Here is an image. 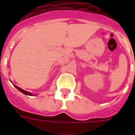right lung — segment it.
Here are the masks:
<instances>
[{
	"label": "right lung",
	"mask_w": 135,
	"mask_h": 135,
	"mask_svg": "<svg viewBox=\"0 0 135 135\" xmlns=\"http://www.w3.org/2000/svg\"><path fill=\"white\" fill-rule=\"evenodd\" d=\"M13 85L18 90H20V92H22L23 94H26V95H29V96H33V95H34V94H32V93H31V92H27V91H25V90H22V89H21V88H19V87H17V85Z\"/></svg>",
	"instance_id": "right-lung-1"
}]
</instances>
